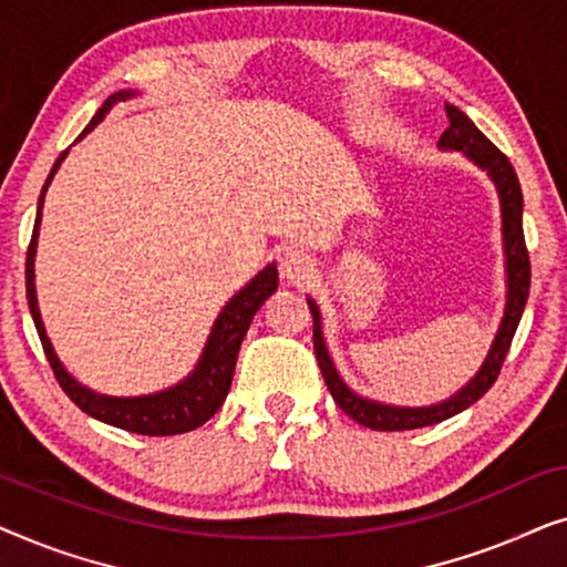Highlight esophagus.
I'll return each mask as SVG.
<instances>
[{
    "label": "esophagus",
    "instance_id": "34e87169",
    "mask_svg": "<svg viewBox=\"0 0 567 567\" xmlns=\"http://www.w3.org/2000/svg\"><path fill=\"white\" fill-rule=\"evenodd\" d=\"M278 270H281L286 281L301 284L312 276L315 262L305 250H299V247H284V250L278 252Z\"/></svg>",
    "mask_w": 567,
    "mask_h": 567
}]
</instances>
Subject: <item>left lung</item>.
I'll return each instance as SVG.
<instances>
[{
    "mask_svg": "<svg viewBox=\"0 0 567 567\" xmlns=\"http://www.w3.org/2000/svg\"><path fill=\"white\" fill-rule=\"evenodd\" d=\"M449 128L439 138V152H460L464 159L472 162L477 169L491 177L495 185V193H498V206H501V237H503V270H506V305H503V317L498 322V330H495V338L491 348H487L483 363L472 374L467 382H464L454 394H449L446 400L433 402V405H392V402L371 400L363 398L361 392H355L353 386L340 374L336 361H332V353L328 348V340H324V324H322V312L320 305L312 297H307L309 312L315 317V353L317 363H320V371L324 377V384L332 394V400L338 402V408L343 410L346 415H351L355 423L367 425V429L374 431H410V429H423V425H433L446 421L462 410L483 398V394L491 390L495 379H498V371L503 367V359H506L511 340H514V332L522 322L526 297H529V252H526L524 245V196L522 185H518V177L514 173V165L506 159V154H501L491 144L483 131H480L475 123L470 121L467 113H462L460 107L444 103Z\"/></svg>",
    "mask_w": 567,
    "mask_h": 567,
    "instance_id": "1",
    "label": "left lung"
}]
</instances>
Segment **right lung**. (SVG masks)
<instances>
[{
  "instance_id": "obj_1",
  "label": "right lung",
  "mask_w": 567,
  "mask_h": 567,
  "mask_svg": "<svg viewBox=\"0 0 567 567\" xmlns=\"http://www.w3.org/2000/svg\"><path fill=\"white\" fill-rule=\"evenodd\" d=\"M142 95L138 90H118L105 100L103 107L92 115L87 128L82 131L84 138L100 121L111 113L113 105L123 103ZM76 138V142H80ZM66 152L59 154V159L53 162L49 181H45L41 198H38V214H35V227L33 239L28 247V260H25V289H28V307L33 315L38 338H41L45 359H49L53 374H56L61 390L69 394V400L84 413L103 421L115 429L142 433V436H175V433H188L198 425H204L216 410L227 400L231 377H235L237 367V353L239 346L250 330L252 317L260 312V307L274 297L278 289V268L276 262H268L258 276L250 278L227 305L221 307V312L216 315L208 332L204 351H200L196 367L185 374L181 382L165 386V390L146 392V394H103L92 386L82 384L72 371L64 367V361L59 359L56 348H53L49 332H45L41 307H38V291H35V252H38V235H41V219H43V204H45V190L53 181V175L59 173L61 162L66 159Z\"/></svg>"
}]
</instances>
